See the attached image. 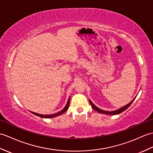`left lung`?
Listing matches in <instances>:
<instances>
[{"instance_id": "obj_1", "label": "left lung", "mask_w": 153, "mask_h": 153, "mask_svg": "<svg viewBox=\"0 0 153 153\" xmlns=\"http://www.w3.org/2000/svg\"><path fill=\"white\" fill-rule=\"evenodd\" d=\"M136 98V97H135V98L133 99V100L129 103V104H126V105L123 106V107L120 108H119V109H117V110H115V111H104V110H102V109H100V108H98V107H97V106H96V105L93 104V102H92L91 101V100H89V102H90V104H91V105L92 107H93V108L95 110V111H97L98 113H102V114L110 115H114L119 114V113H122L123 111H125V110H126V109L128 108L129 106L131 105V104H132V103L133 102V101L135 100V98Z\"/></svg>"}]
</instances>
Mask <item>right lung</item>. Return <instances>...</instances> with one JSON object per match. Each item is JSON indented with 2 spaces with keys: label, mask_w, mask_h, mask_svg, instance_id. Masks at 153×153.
Segmentation results:
<instances>
[{
  "label": "right lung",
  "mask_w": 153,
  "mask_h": 153,
  "mask_svg": "<svg viewBox=\"0 0 153 153\" xmlns=\"http://www.w3.org/2000/svg\"><path fill=\"white\" fill-rule=\"evenodd\" d=\"M70 98L69 97L68 100V102H67V104H66L65 107L64 108L61 110V111L58 112V113H55V114H52V115H42V114H38V113H34V112H32V111H30V112H31L32 113H33L34 115H36V116L42 117V118L49 119V118H53V117H57V116H59V115H62V113H64L65 112H66V111H67V109H68L69 105H70Z\"/></svg>",
  "instance_id": "add662e5"
}]
</instances>
